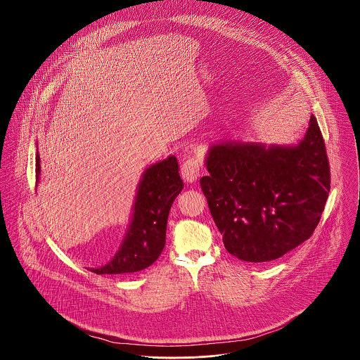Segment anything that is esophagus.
Returning <instances> with one entry per match:
<instances>
[{
	"label": "esophagus",
	"mask_w": 360,
	"mask_h": 360,
	"mask_svg": "<svg viewBox=\"0 0 360 360\" xmlns=\"http://www.w3.org/2000/svg\"><path fill=\"white\" fill-rule=\"evenodd\" d=\"M201 170H202V160L197 155L188 156L181 165V176H183L184 181H187V183L195 181L198 179Z\"/></svg>",
	"instance_id": "1"
}]
</instances>
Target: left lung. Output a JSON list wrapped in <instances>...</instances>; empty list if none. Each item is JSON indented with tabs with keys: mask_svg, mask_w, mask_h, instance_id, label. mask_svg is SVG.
<instances>
[{
	"mask_svg": "<svg viewBox=\"0 0 360 360\" xmlns=\"http://www.w3.org/2000/svg\"><path fill=\"white\" fill-rule=\"evenodd\" d=\"M200 183L226 250L245 262H269L310 238L330 193V163L311 115L297 147L220 143Z\"/></svg>",
	"mask_w": 360,
	"mask_h": 360,
	"instance_id": "obj_1",
	"label": "left lung"
}]
</instances>
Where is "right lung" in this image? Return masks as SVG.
<instances>
[{
    "mask_svg": "<svg viewBox=\"0 0 360 360\" xmlns=\"http://www.w3.org/2000/svg\"><path fill=\"white\" fill-rule=\"evenodd\" d=\"M40 174V156L36 154V177ZM184 183L174 156L148 167L140 183L134 213L126 238L105 266L91 269L97 274H130L151 266L166 243L169 210Z\"/></svg>",
    "mask_w": 360,
    "mask_h": 360,
    "instance_id": "1",
    "label": "right lung"
}]
</instances>
